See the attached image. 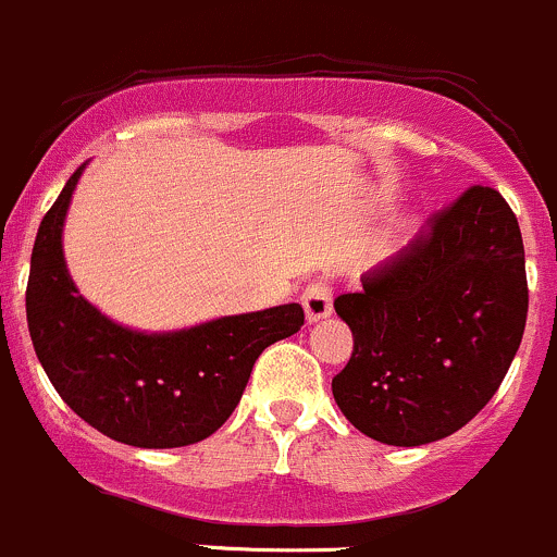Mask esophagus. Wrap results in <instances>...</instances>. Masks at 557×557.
Listing matches in <instances>:
<instances>
[{"label":"esophagus","instance_id":"obj_1","mask_svg":"<svg viewBox=\"0 0 557 557\" xmlns=\"http://www.w3.org/2000/svg\"><path fill=\"white\" fill-rule=\"evenodd\" d=\"M302 308H306L308 321H319L332 313V289L326 281H311V284L302 289Z\"/></svg>","mask_w":557,"mask_h":557}]
</instances>
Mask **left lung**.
I'll return each mask as SVG.
<instances>
[{
	"label": "left lung",
	"instance_id": "1",
	"mask_svg": "<svg viewBox=\"0 0 557 557\" xmlns=\"http://www.w3.org/2000/svg\"><path fill=\"white\" fill-rule=\"evenodd\" d=\"M335 311L354 335L332 377L343 416L399 448L448 437L491 403L523 341L518 216L493 187H469Z\"/></svg>",
	"mask_w": 557,
	"mask_h": 557
}]
</instances>
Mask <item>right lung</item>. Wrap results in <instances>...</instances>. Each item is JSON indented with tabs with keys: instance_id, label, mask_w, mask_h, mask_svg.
<instances>
[{
	"instance_id": "obj_1",
	"label": "right lung",
	"mask_w": 557,
	"mask_h": 557,
	"mask_svg": "<svg viewBox=\"0 0 557 557\" xmlns=\"http://www.w3.org/2000/svg\"><path fill=\"white\" fill-rule=\"evenodd\" d=\"M79 165L39 225L26 286L34 351L61 399L107 437L182 448L231 418L251 367L306 321L300 302L222 317L176 332L128 330L90 306L66 271L64 220Z\"/></svg>"
}]
</instances>
